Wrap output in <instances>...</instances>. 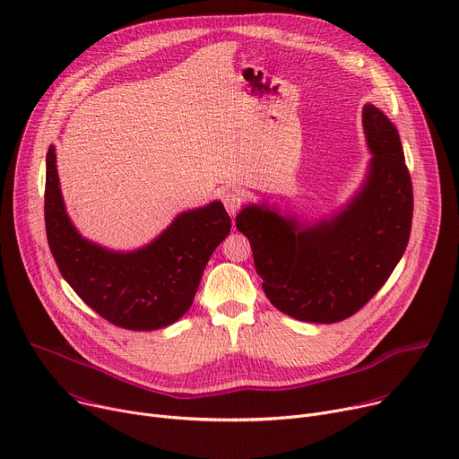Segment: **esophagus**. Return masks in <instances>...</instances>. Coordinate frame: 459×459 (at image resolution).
Here are the masks:
<instances>
[{"mask_svg":"<svg viewBox=\"0 0 459 459\" xmlns=\"http://www.w3.org/2000/svg\"><path fill=\"white\" fill-rule=\"evenodd\" d=\"M221 201H223V204L227 208V212L230 214V218H234L238 214V211H239V206H241L239 192L238 190H225L221 194Z\"/></svg>","mask_w":459,"mask_h":459,"instance_id":"34e87169","label":"esophagus"}]
</instances>
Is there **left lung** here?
<instances>
[{
    "instance_id": "obj_1",
    "label": "left lung",
    "mask_w": 459,
    "mask_h": 459,
    "mask_svg": "<svg viewBox=\"0 0 459 459\" xmlns=\"http://www.w3.org/2000/svg\"><path fill=\"white\" fill-rule=\"evenodd\" d=\"M362 130L371 153L364 179L335 211L309 221L264 201L236 216L267 299L302 322L357 313L390 278L410 238L413 194L399 132L373 104L362 108Z\"/></svg>"
}]
</instances>
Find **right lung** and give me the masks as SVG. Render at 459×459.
<instances>
[{
  "label": "right lung",
  "mask_w": 459,
  "mask_h": 459,
  "mask_svg": "<svg viewBox=\"0 0 459 459\" xmlns=\"http://www.w3.org/2000/svg\"><path fill=\"white\" fill-rule=\"evenodd\" d=\"M46 230L51 253L74 293L108 322L153 331L178 322L192 306L203 271L230 232L221 201L185 211L150 243L115 251L78 232L56 170V148L46 159Z\"/></svg>",
  "instance_id": "1"
}]
</instances>
